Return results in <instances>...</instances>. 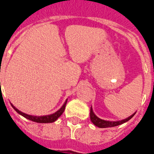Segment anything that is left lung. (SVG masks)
Wrapping results in <instances>:
<instances>
[{
	"label": "left lung",
	"instance_id": "obj_1",
	"mask_svg": "<svg viewBox=\"0 0 154 154\" xmlns=\"http://www.w3.org/2000/svg\"><path fill=\"white\" fill-rule=\"evenodd\" d=\"M135 113L131 115L130 117H129L126 119L122 120V121H117V122H109V121H105V120L100 119L99 117H97L96 115L94 114V111L92 109V107L90 109V119H91L92 122L94 123L96 126L99 127V128H108V127H114L119 125H122L125 122H128L129 120H130L132 117H134Z\"/></svg>",
	"mask_w": 154,
	"mask_h": 154
}]
</instances>
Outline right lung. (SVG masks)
<instances>
[{"mask_svg": "<svg viewBox=\"0 0 154 154\" xmlns=\"http://www.w3.org/2000/svg\"><path fill=\"white\" fill-rule=\"evenodd\" d=\"M66 103H67V100L65 101V104L63 105V106L60 108V109L57 111L56 112L53 113V114L48 115V116H42V117H36V116H31V115H28L26 113H24V112H20V110H18L17 108H15L12 105L13 108L14 109L17 111V112L20 114L21 116H23L25 118H27V119L30 120V121H32V122H37V123H52V122H54L55 121H57L58 117H60V115L62 114L63 112L65 111V105H66Z\"/></svg>", "mask_w": 154, "mask_h": 154, "instance_id": "add662e5", "label": "right lung"}]
</instances>
